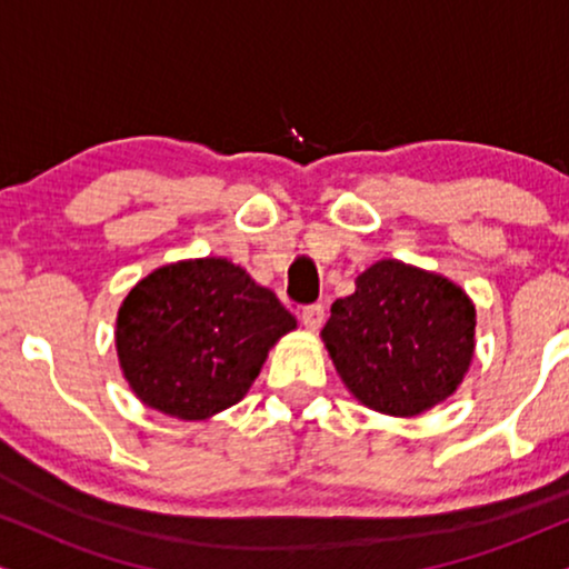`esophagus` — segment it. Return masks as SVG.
I'll return each instance as SVG.
<instances>
[{
    "label": "esophagus",
    "mask_w": 569,
    "mask_h": 569,
    "mask_svg": "<svg viewBox=\"0 0 569 569\" xmlns=\"http://www.w3.org/2000/svg\"><path fill=\"white\" fill-rule=\"evenodd\" d=\"M322 320H326V309H322V305H309L301 309V322H305L307 330H318L322 326Z\"/></svg>",
    "instance_id": "1"
}]
</instances>
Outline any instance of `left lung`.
I'll use <instances>...</instances> for the list:
<instances>
[{
  "mask_svg": "<svg viewBox=\"0 0 569 569\" xmlns=\"http://www.w3.org/2000/svg\"><path fill=\"white\" fill-rule=\"evenodd\" d=\"M328 357L359 405L417 417L455 397L476 357V305L433 270L378 260L336 299L320 330Z\"/></svg>",
  "mask_w": 569,
  "mask_h": 569,
  "instance_id": "obj_1",
  "label": "left lung"
}]
</instances>
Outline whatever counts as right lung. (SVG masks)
<instances>
[{
    "label": "right lung",
    "instance_id": "add662e5",
    "mask_svg": "<svg viewBox=\"0 0 569 569\" xmlns=\"http://www.w3.org/2000/svg\"><path fill=\"white\" fill-rule=\"evenodd\" d=\"M297 328L276 293L226 257L162 264L128 291L114 349L136 399L176 420L239 405L270 349Z\"/></svg>",
    "mask_w": 569,
    "mask_h": 569
}]
</instances>
